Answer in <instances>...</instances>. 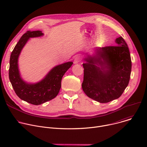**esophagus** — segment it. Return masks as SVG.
<instances>
[{
  "label": "esophagus",
  "mask_w": 147,
  "mask_h": 147,
  "mask_svg": "<svg viewBox=\"0 0 147 147\" xmlns=\"http://www.w3.org/2000/svg\"><path fill=\"white\" fill-rule=\"evenodd\" d=\"M80 61H81V58H80V57L77 56V57H76L75 58H74V63H77L80 62Z\"/></svg>",
  "instance_id": "34e87169"
}]
</instances>
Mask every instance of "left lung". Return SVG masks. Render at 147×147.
I'll return each mask as SVG.
<instances>
[{
    "instance_id": "8db88e82",
    "label": "left lung",
    "mask_w": 147,
    "mask_h": 147,
    "mask_svg": "<svg viewBox=\"0 0 147 147\" xmlns=\"http://www.w3.org/2000/svg\"><path fill=\"white\" fill-rule=\"evenodd\" d=\"M115 42L117 45L96 49L97 55L88 56L82 64V89L90 98L102 103L119 98L130 78L131 61L127 45L122 37Z\"/></svg>"
}]
</instances>
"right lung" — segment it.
Returning a JSON list of instances; mask_svg holds the SVG:
<instances>
[{
  "label": "right lung",
  "instance_id": "obj_1",
  "mask_svg": "<svg viewBox=\"0 0 147 147\" xmlns=\"http://www.w3.org/2000/svg\"><path fill=\"white\" fill-rule=\"evenodd\" d=\"M42 35L43 33L40 30L27 31L15 46L10 59L9 79L16 93L22 100L34 105H39L55 98L61 88V81L63 75L73 63L69 62L55 66L43 80L36 84H28L25 82L19 73L18 57L30 37Z\"/></svg>",
  "mask_w": 147,
  "mask_h": 147
}]
</instances>
